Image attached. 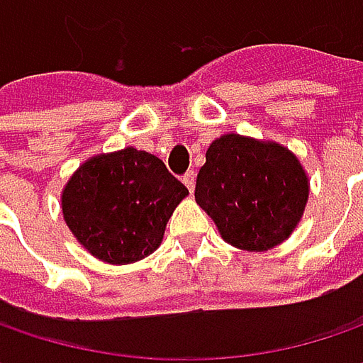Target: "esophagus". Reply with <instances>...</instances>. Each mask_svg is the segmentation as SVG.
Instances as JSON below:
<instances>
[{"label":"esophagus","mask_w":363,"mask_h":363,"mask_svg":"<svg viewBox=\"0 0 363 363\" xmlns=\"http://www.w3.org/2000/svg\"><path fill=\"white\" fill-rule=\"evenodd\" d=\"M184 184L188 186L189 191H194V186H196V174L189 169L188 174H184Z\"/></svg>","instance_id":"esophagus-1"}]
</instances>
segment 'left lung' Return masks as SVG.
Segmentation results:
<instances>
[{"label":"left lung","mask_w":363,"mask_h":363,"mask_svg":"<svg viewBox=\"0 0 363 363\" xmlns=\"http://www.w3.org/2000/svg\"><path fill=\"white\" fill-rule=\"evenodd\" d=\"M309 198L299 160L277 143L224 135L206 151L196 202L222 238L244 250L281 244L297 226Z\"/></svg>","instance_id":"left-lung-1"}]
</instances>
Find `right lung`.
Returning a JSON list of instances; mask_svg holds the SVG:
<instances>
[{
	"instance_id": "1",
	"label": "right lung",
	"mask_w": 363,
	"mask_h": 363,
	"mask_svg": "<svg viewBox=\"0 0 363 363\" xmlns=\"http://www.w3.org/2000/svg\"><path fill=\"white\" fill-rule=\"evenodd\" d=\"M186 196L188 188L160 157L127 147L80 165L64 188L62 214L92 257L127 264L160 246Z\"/></svg>"
}]
</instances>
